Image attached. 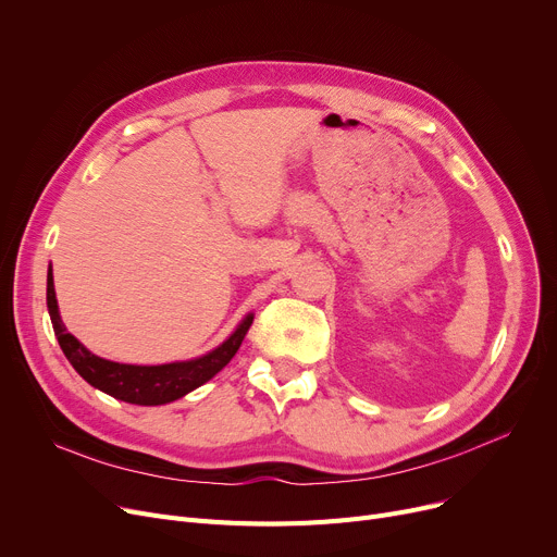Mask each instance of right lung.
Instances as JSON below:
<instances>
[{"mask_svg":"<svg viewBox=\"0 0 557 557\" xmlns=\"http://www.w3.org/2000/svg\"><path fill=\"white\" fill-rule=\"evenodd\" d=\"M47 309L58 345H61L63 355L85 382L114 399L137 406L171 404L189 395L198 386L208 384L210 379L219 374L230 363V359L237 355V349L255 318L252 311L246 313L239 320V325L234 327V332L223 343H219L210 352H205L200 357L160 366H135L97 357L74 334L67 332L61 311H58L51 263L47 271Z\"/></svg>","mask_w":557,"mask_h":557,"instance_id":"add662e5","label":"right lung"}]
</instances>
